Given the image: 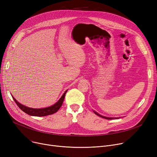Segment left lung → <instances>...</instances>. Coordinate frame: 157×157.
Masks as SVG:
<instances>
[{
  "instance_id": "left-lung-1",
  "label": "left lung",
  "mask_w": 157,
  "mask_h": 157,
  "mask_svg": "<svg viewBox=\"0 0 157 157\" xmlns=\"http://www.w3.org/2000/svg\"><path fill=\"white\" fill-rule=\"evenodd\" d=\"M94 113L95 114H97V115H98V116H99L100 117H102V118H105V119H107V120H113V119H118V118H112V117H103V116H102V115H101V114H99L98 113H97V112H95V111H94Z\"/></svg>"
}]
</instances>
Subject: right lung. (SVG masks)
<instances>
[{
    "mask_svg": "<svg viewBox=\"0 0 157 157\" xmlns=\"http://www.w3.org/2000/svg\"><path fill=\"white\" fill-rule=\"evenodd\" d=\"M67 90H66L60 99L55 104H53V105H52L50 107H48V108H42V109H35V108H29V107H27L25 105H24L19 103L15 99L14 97H13L12 95L11 96L13 98V100L16 102V104L18 105V106L20 108V109H21L23 112L27 113V114L30 115V116L44 117V116H47V115H50V114H54L60 108V107L62 106V105L63 104L65 95L66 93H67Z\"/></svg>",
    "mask_w": 157,
    "mask_h": 157,
    "instance_id": "right-lung-1",
    "label": "right lung"
}]
</instances>
